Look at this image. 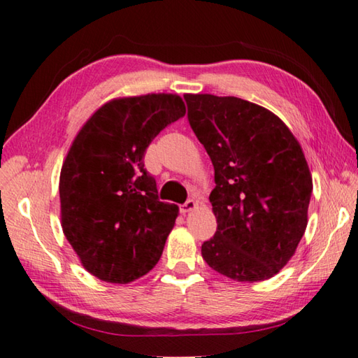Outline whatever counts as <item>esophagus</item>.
<instances>
[{"instance_id":"esophagus-1","label":"esophagus","mask_w":358,"mask_h":358,"mask_svg":"<svg viewBox=\"0 0 358 358\" xmlns=\"http://www.w3.org/2000/svg\"><path fill=\"white\" fill-rule=\"evenodd\" d=\"M199 205H197V201L196 200H192V199H189V200H186L183 205L180 206V211L183 213V214H186V213H191V211H194L196 210Z\"/></svg>"}]
</instances>
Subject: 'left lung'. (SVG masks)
<instances>
[{"label":"left lung","instance_id":"8db88e82","mask_svg":"<svg viewBox=\"0 0 358 358\" xmlns=\"http://www.w3.org/2000/svg\"><path fill=\"white\" fill-rule=\"evenodd\" d=\"M187 120L214 166L217 230L201 244L211 269L236 282L274 277L307 229L313 181L302 147L271 113L238 96L186 94Z\"/></svg>","mask_w":358,"mask_h":358}]
</instances>
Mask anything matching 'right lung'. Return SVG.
<instances>
[{
	"mask_svg": "<svg viewBox=\"0 0 358 358\" xmlns=\"http://www.w3.org/2000/svg\"><path fill=\"white\" fill-rule=\"evenodd\" d=\"M185 114L177 94L114 99L71 142L59 178L62 231L84 269L103 282H133L161 258L178 206L159 201L144 153Z\"/></svg>",
	"mask_w": 358,
	"mask_h": 358,
	"instance_id": "right-lung-1",
	"label": "right lung"
}]
</instances>
